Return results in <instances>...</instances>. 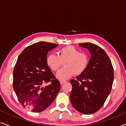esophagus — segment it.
Instances as JSON below:
<instances>
[{
	"mask_svg": "<svg viewBox=\"0 0 126 126\" xmlns=\"http://www.w3.org/2000/svg\"><path fill=\"white\" fill-rule=\"evenodd\" d=\"M60 84H63V83H65V82H66V81H60Z\"/></svg>",
	"mask_w": 126,
	"mask_h": 126,
	"instance_id": "34e87169",
	"label": "esophagus"
}]
</instances>
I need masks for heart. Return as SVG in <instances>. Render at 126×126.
<instances>
[{
  "label": "heart",
  "mask_w": 126,
  "mask_h": 126,
  "mask_svg": "<svg viewBox=\"0 0 126 126\" xmlns=\"http://www.w3.org/2000/svg\"><path fill=\"white\" fill-rule=\"evenodd\" d=\"M89 57L87 54L80 53L73 46H67L61 48L58 51V56L50 54L47 57L46 63L53 71H57L64 63L63 68L57 73L60 80L69 78L74 74L79 76L85 72L88 66Z\"/></svg>",
  "instance_id": "1"
}]
</instances>
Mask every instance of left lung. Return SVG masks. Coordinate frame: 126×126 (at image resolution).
<instances>
[{
  "label": "left lung",
  "mask_w": 126,
  "mask_h": 126,
  "mask_svg": "<svg viewBox=\"0 0 126 126\" xmlns=\"http://www.w3.org/2000/svg\"><path fill=\"white\" fill-rule=\"evenodd\" d=\"M79 45L91 54L85 72L72 79L70 100L77 111L91 114L97 111L106 101L112 86L113 69L111 60L104 50L90 42Z\"/></svg>",
  "instance_id": "8db88e82"
}]
</instances>
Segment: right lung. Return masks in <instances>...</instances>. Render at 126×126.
Instances as JSON below:
<instances>
[{
  "mask_svg": "<svg viewBox=\"0 0 126 126\" xmlns=\"http://www.w3.org/2000/svg\"><path fill=\"white\" fill-rule=\"evenodd\" d=\"M58 45L39 42L25 48L13 72V88L24 108L39 112L50 105L60 90V83L46 63L48 51ZM51 82L45 87L42 85Z\"/></svg>",
  "mask_w": 126,
  "mask_h": 126,
  "instance_id": "1",
  "label": "right lung"
}]
</instances>
